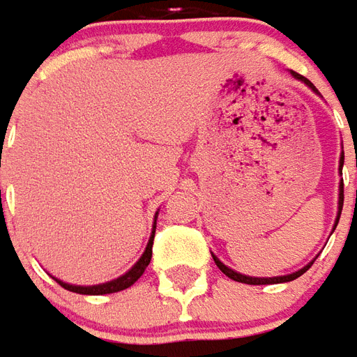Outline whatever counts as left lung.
Returning <instances> with one entry per match:
<instances>
[{
	"label": "left lung",
	"mask_w": 357,
	"mask_h": 357,
	"mask_svg": "<svg viewBox=\"0 0 357 357\" xmlns=\"http://www.w3.org/2000/svg\"><path fill=\"white\" fill-rule=\"evenodd\" d=\"M292 76L294 78H298V80H302L306 86H310V88L314 89V91H317L315 89V86L312 84V82L307 80V78H304V76H300V74L292 73ZM342 164H344V155L340 156V170H342ZM357 166V164H356ZM342 204H344V183L340 181V197H338V216H337V224L338 220H340V212H342ZM337 224H335V227H337ZM214 262H216V266L222 271H224L225 275L229 277V279H233V281H239V283H247V284H273V283H287V281H294L296 277H300L302 273H306L307 269H310V266L312 264H307L306 268H302L300 271H296V273H291V275H283V277H269V279H264V277H247V275H241V273H237V271H233V269H229L227 266H224V264L218 260L216 256H214Z\"/></svg>",
	"instance_id": "obj_1"
}]
</instances>
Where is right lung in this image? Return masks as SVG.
<instances>
[{
	"instance_id": "add662e5",
	"label": "right lung",
	"mask_w": 357,
	"mask_h": 357,
	"mask_svg": "<svg viewBox=\"0 0 357 357\" xmlns=\"http://www.w3.org/2000/svg\"><path fill=\"white\" fill-rule=\"evenodd\" d=\"M153 239H155V231H153V237L149 241L147 248H145V252L139 258V262L135 264L126 275L118 277L114 281H109V283H102V284H93V287H76V284H68L63 283V281H59L55 279L63 289L70 292H78V294H110V292H118V291H124L128 287H132L141 275H143V271L147 269L149 262H151V256H153Z\"/></svg>"
}]
</instances>
